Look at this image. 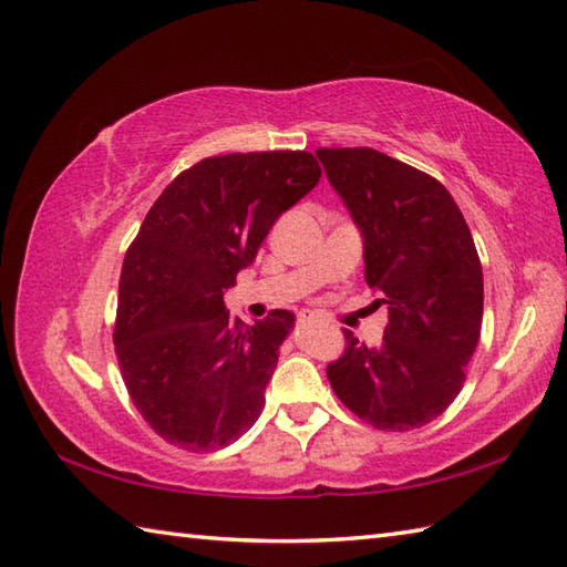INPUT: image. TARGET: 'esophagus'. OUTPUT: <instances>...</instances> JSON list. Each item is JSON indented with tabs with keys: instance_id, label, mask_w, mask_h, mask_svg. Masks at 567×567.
<instances>
[{
	"instance_id": "34e87169",
	"label": "esophagus",
	"mask_w": 567,
	"mask_h": 567,
	"mask_svg": "<svg viewBox=\"0 0 567 567\" xmlns=\"http://www.w3.org/2000/svg\"><path fill=\"white\" fill-rule=\"evenodd\" d=\"M321 317L315 315V311H299L297 315V323L299 327H309V323H319Z\"/></svg>"
}]
</instances>
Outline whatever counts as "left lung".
Returning <instances> with one entry per match:
<instances>
[{"instance_id": "1", "label": "left lung", "mask_w": 567, "mask_h": 567, "mask_svg": "<svg viewBox=\"0 0 567 567\" xmlns=\"http://www.w3.org/2000/svg\"><path fill=\"white\" fill-rule=\"evenodd\" d=\"M363 234L365 282L388 305L382 343L343 329L327 368L336 396L380 431L441 416L463 390L483 327V265L473 234L436 177L372 148H317Z\"/></svg>"}]
</instances>
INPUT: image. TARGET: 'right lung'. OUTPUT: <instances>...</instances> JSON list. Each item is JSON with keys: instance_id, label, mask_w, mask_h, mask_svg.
Masks as SVG:
<instances>
[{"instance_id": "obj_1", "label": "right lung", "mask_w": 567, "mask_h": 567, "mask_svg": "<svg viewBox=\"0 0 567 567\" xmlns=\"http://www.w3.org/2000/svg\"><path fill=\"white\" fill-rule=\"evenodd\" d=\"M319 177L307 151L204 158L163 189L128 246L118 368L146 424L177 449H224L258 421L295 315L272 309L248 327L228 315L224 290Z\"/></svg>"}]
</instances>
